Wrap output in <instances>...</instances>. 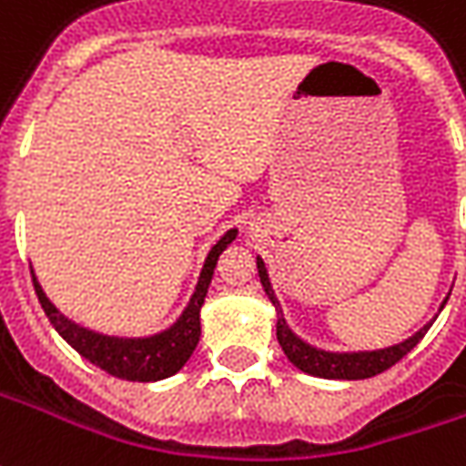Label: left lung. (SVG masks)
<instances>
[{
  "label": "left lung",
  "instance_id": "left-lung-1",
  "mask_svg": "<svg viewBox=\"0 0 466 466\" xmlns=\"http://www.w3.org/2000/svg\"><path fill=\"white\" fill-rule=\"evenodd\" d=\"M257 272H259V282L265 288L267 298L272 300L275 310H278V340L285 356L289 358L292 366H298L310 376H320V379H340V380H358V379H370V376H379L383 370H389L396 366L409 350H414V346L424 338V333L431 328V323L424 325L419 333H414L409 340H403L399 346L383 348V350H363V353H328V350H318V348L308 346L305 340H300L298 335L292 333L282 318V308H279L278 298H275V289L269 285L267 278L265 262L257 257Z\"/></svg>",
  "mask_w": 466,
  "mask_h": 466
}]
</instances>
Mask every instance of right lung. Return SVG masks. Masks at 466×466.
<instances>
[{
  "instance_id": "add662e5",
  "label": "right lung",
  "mask_w": 466,
  "mask_h": 466,
  "mask_svg": "<svg viewBox=\"0 0 466 466\" xmlns=\"http://www.w3.org/2000/svg\"><path fill=\"white\" fill-rule=\"evenodd\" d=\"M234 237H237V229H229L219 242L211 247L209 257H207L204 269L199 275V285L194 289L187 310L181 312V318L168 330L151 335V338H110V335H100L87 330V328H80L73 320H67L65 315H60V310L47 300V295L42 292L35 272H32V285H35L42 310L50 318L55 330L63 335L80 356L87 358L90 363H96L97 369H103L116 379L161 380L181 370V366L191 358L194 348L199 343V310L204 305V298H207L217 259H219V255L227 249V244L232 242Z\"/></svg>"
}]
</instances>
